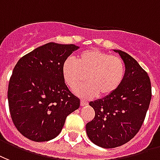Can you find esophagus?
<instances>
[{
  "instance_id": "obj_1",
  "label": "esophagus",
  "mask_w": 160,
  "mask_h": 160,
  "mask_svg": "<svg viewBox=\"0 0 160 160\" xmlns=\"http://www.w3.org/2000/svg\"><path fill=\"white\" fill-rule=\"evenodd\" d=\"M88 101H82V100L81 101H80V105H81L82 107H83V106H86V105H88Z\"/></svg>"
}]
</instances>
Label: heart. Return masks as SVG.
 <instances>
[{
  "instance_id": "obj_1",
  "label": "heart",
  "mask_w": 160,
  "mask_h": 160,
  "mask_svg": "<svg viewBox=\"0 0 160 160\" xmlns=\"http://www.w3.org/2000/svg\"><path fill=\"white\" fill-rule=\"evenodd\" d=\"M64 81L73 89L86 75L87 83L78 86L76 94L84 99L106 97L119 88L125 76L123 59L97 48L84 50L77 56V60L66 59L62 64Z\"/></svg>"
}]
</instances>
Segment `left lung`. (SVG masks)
Returning <instances> with one entry per match:
<instances>
[{
	"label": "left lung",
	"instance_id": "1",
	"mask_svg": "<svg viewBox=\"0 0 160 160\" xmlns=\"http://www.w3.org/2000/svg\"><path fill=\"white\" fill-rule=\"evenodd\" d=\"M125 76L113 94L91 101L95 116L86 124V132L93 143L103 148L125 144L138 133L145 119L152 97L148 73L131 56L121 50Z\"/></svg>",
	"mask_w": 160,
	"mask_h": 160
}]
</instances>
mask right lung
<instances>
[{
  "label": "right lung",
  "mask_w": 160,
  "mask_h": 160,
  "mask_svg": "<svg viewBox=\"0 0 160 160\" xmlns=\"http://www.w3.org/2000/svg\"><path fill=\"white\" fill-rule=\"evenodd\" d=\"M79 47L48 42L23 56L8 85L12 122L34 142H48L62 129L66 117L80 107L62 76V64Z\"/></svg>",
  "instance_id": "1"
}]
</instances>
